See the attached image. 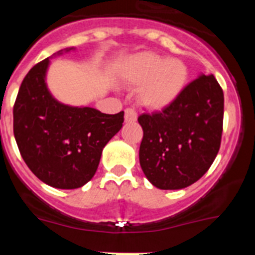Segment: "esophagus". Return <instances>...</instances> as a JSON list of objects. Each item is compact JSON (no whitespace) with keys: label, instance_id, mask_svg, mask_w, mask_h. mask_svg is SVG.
<instances>
[{"label":"esophagus","instance_id":"esophagus-1","mask_svg":"<svg viewBox=\"0 0 255 255\" xmlns=\"http://www.w3.org/2000/svg\"><path fill=\"white\" fill-rule=\"evenodd\" d=\"M136 119H138V114H136V111H135V110H132V108H126L125 110V123L131 124V123H134V121H136Z\"/></svg>","mask_w":255,"mask_h":255}]
</instances>
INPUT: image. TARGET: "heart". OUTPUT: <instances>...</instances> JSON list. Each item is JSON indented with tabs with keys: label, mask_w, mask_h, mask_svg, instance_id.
<instances>
[{
	"label": "heart",
	"mask_w": 255,
	"mask_h": 255,
	"mask_svg": "<svg viewBox=\"0 0 255 255\" xmlns=\"http://www.w3.org/2000/svg\"><path fill=\"white\" fill-rule=\"evenodd\" d=\"M121 78L138 88L144 107L161 111L176 102L189 82V69L180 58H167L154 52H140L124 62Z\"/></svg>",
	"instance_id": "1"
}]
</instances>
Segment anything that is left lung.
Segmentation results:
<instances>
[{
    "mask_svg": "<svg viewBox=\"0 0 255 255\" xmlns=\"http://www.w3.org/2000/svg\"><path fill=\"white\" fill-rule=\"evenodd\" d=\"M143 128L139 161L155 188L177 190L208 171L220 150L224 92L213 75H199L161 112L138 117Z\"/></svg>",
    "mask_w": 255,
    "mask_h": 255,
    "instance_id": "8db88e82",
    "label": "left lung"
}]
</instances>
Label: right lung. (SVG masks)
<instances>
[{"label": "right lung", "mask_w": 255, "mask_h": 255, "mask_svg": "<svg viewBox=\"0 0 255 255\" xmlns=\"http://www.w3.org/2000/svg\"><path fill=\"white\" fill-rule=\"evenodd\" d=\"M48 66L49 58L40 61L22 80L13 106V135L40 181L57 189L82 188L94 176L106 144L123 128L124 111L107 115L58 102L47 87Z\"/></svg>", "instance_id": "obj_1"}]
</instances>
